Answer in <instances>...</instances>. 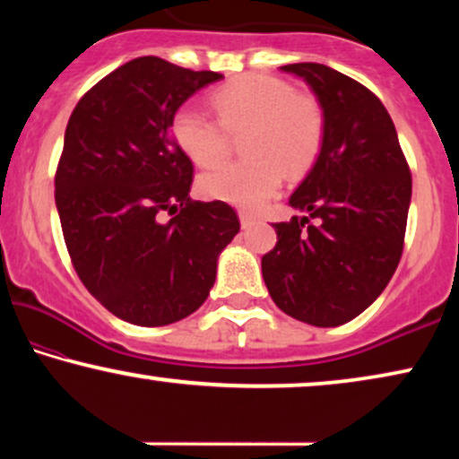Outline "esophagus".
<instances>
[{
	"label": "esophagus",
	"instance_id": "1",
	"mask_svg": "<svg viewBox=\"0 0 459 459\" xmlns=\"http://www.w3.org/2000/svg\"><path fill=\"white\" fill-rule=\"evenodd\" d=\"M255 215H250V212H244V211H240V225L244 230L248 228V225H253L255 223Z\"/></svg>",
	"mask_w": 459,
	"mask_h": 459
}]
</instances>
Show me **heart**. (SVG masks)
I'll use <instances>...</instances> for the list:
<instances>
[{
  "instance_id": "obj_1",
  "label": "heart",
  "mask_w": 459,
  "mask_h": 459,
  "mask_svg": "<svg viewBox=\"0 0 459 459\" xmlns=\"http://www.w3.org/2000/svg\"><path fill=\"white\" fill-rule=\"evenodd\" d=\"M217 121L184 106L171 123L178 148L198 167H212L230 152V135H242L240 162L204 173L198 190L211 200L259 209L281 179L300 178L322 152L325 115L317 98L294 93L286 81L244 74L211 93Z\"/></svg>"
}]
</instances>
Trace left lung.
<instances>
[{
	"label": "left lung",
	"mask_w": 459,
	"mask_h": 459,
	"mask_svg": "<svg viewBox=\"0 0 459 459\" xmlns=\"http://www.w3.org/2000/svg\"><path fill=\"white\" fill-rule=\"evenodd\" d=\"M280 71L316 93L325 137L288 200L305 215L273 223L278 242L261 259L263 280L286 316L334 328L366 311L391 281L403 253L411 175L393 118L368 87L317 62Z\"/></svg>",
	"instance_id": "8db88e82"
}]
</instances>
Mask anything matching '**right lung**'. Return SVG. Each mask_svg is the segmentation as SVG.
I'll return each mask as SVG.
<instances>
[{
    "label": "right lung",
    "mask_w": 459,
    "mask_h": 459,
    "mask_svg": "<svg viewBox=\"0 0 459 459\" xmlns=\"http://www.w3.org/2000/svg\"><path fill=\"white\" fill-rule=\"evenodd\" d=\"M221 79L142 56L68 118L56 171L62 234L81 281L123 322L154 328L196 311L240 231L230 204L190 198L192 160L171 134L179 106ZM165 212L178 215L162 222Z\"/></svg>",
    "instance_id": "add662e5"
}]
</instances>
